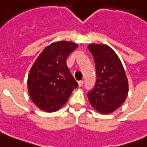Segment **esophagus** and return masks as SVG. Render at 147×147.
<instances>
[{"mask_svg": "<svg viewBox=\"0 0 147 147\" xmlns=\"http://www.w3.org/2000/svg\"><path fill=\"white\" fill-rule=\"evenodd\" d=\"M83 83H84V82L83 81H79L78 82V87H82L83 85Z\"/></svg>", "mask_w": 147, "mask_h": 147, "instance_id": "esophagus-1", "label": "esophagus"}]
</instances>
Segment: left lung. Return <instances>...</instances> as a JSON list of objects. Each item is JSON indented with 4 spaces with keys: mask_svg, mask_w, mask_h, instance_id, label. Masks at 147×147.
Masks as SVG:
<instances>
[{
    "mask_svg": "<svg viewBox=\"0 0 147 147\" xmlns=\"http://www.w3.org/2000/svg\"><path fill=\"white\" fill-rule=\"evenodd\" d=\"M94 58L97 80L94 89L87 94L92 107L102 114H111L125 101L128 80L116 53L107 45L88 46Z\"/></svg>",
    "mask_w": 147,
    "mask_h": 147,
    "instance_id": "left-lung-1",
    "label": "left lung"
}]
</instances>
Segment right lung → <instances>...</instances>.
<instances>
[{
  "instance_id": "1",
  "label": "right lung",
  "mask_w": 147,
  "mask_h": 147,
  "mask_svg": "<svg viewBox=\"0 0 147 147\" xmlns=\"http://www.w3.org/2000/svg\"><path fill=\"white\" fill-rule=\"evenodd\" d=\"M77 47L76 43L69 41L53 42L42 50L32 65L27 79L28 92L40 110L58 111L78 87L66 65L67 57Z\"/></svg>"
}]
</instances>
